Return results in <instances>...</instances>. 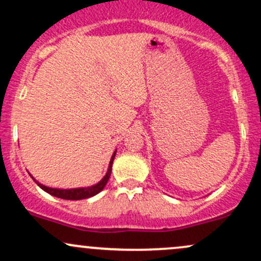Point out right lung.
<instances>
[{
	"label": "right lung",
	"instance_id": "obj_1",
	"mask_svg": "<svg viewBox=\"0 0 261 261\" xmlns=\"http://www.w3.org/2000/svg\"><path fill=\"white\" fill-rule=\"evenodd\" d=\"M116 151L114 152L112 155V160L109 162V167H108V172L107 174L104 175V178L101 179L99 182H97L95 185H92V187H87V188H74V189H56V188H49V187H45V185L40 184L38 180H35L33 178L32 174H29L33 178L37 184L43 189L44 191L49 193L50 195L60 197V199H64V200H82V199H88V197H92L94 195H97L98 193H100L103 190L104 187L107 185L108 180H109L110 174H112V167H113V161L115 158Z\"/></svg>",
	"mask_w": 261,
	"mask_h": 261
}]
</instances>
